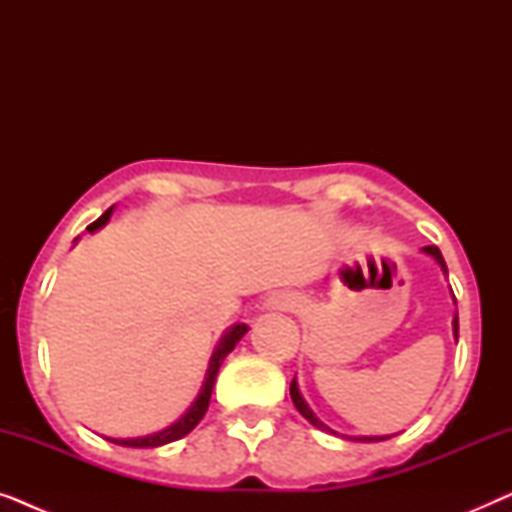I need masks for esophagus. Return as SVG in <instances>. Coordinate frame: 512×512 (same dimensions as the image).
Masks as SVG:
<instances>
[{
  "mask_svg": "<svg viewBox=\"0 0 512 512\" xmlns=\"http://www.w3.org/2000/svg\"><path fill=\"white\" fill-rule=\"evenodd\" d=\"M265 305H268V310L291 312L300 305V300H298V296H293V293H289V291H279V293H272Z\"/></svg>",
  "mask_w": 512,
  "mask_h": 512,
  "instance_id": "34e87169",
  "label": "esophagus"
}]
</instances>
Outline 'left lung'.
<instances>
[{"instance_id":"8db88e82","label":"left lung","mask_w":512,"mask_h":512,"mask_svg":"<svg viewBox=\"0 0 512 512\" xmlns=\"http://www.w3.org/2000/svg\"><path fill=\"white\" fill-rule=\"evenodd\" d=\"M424 251H426V254H429V256L436 258L438 265H440V268H443V272L447 275V265H445V258H443V254H440V249H438V247H424ZM452 326H454V338H459V317H454ZM291 401H293V405H296V408H298L300 415H303V417L307 419V422H310L312 426H317V429H321V431L335 433V431L328 429V426H326L324 422H319L317 415H314V412L310 410V405L305 403V398L300 396L298 384H296V377H293V382H291ZM356 440H370V443H373V440H384V438H356Z\"/></svg>"}]
</instances>
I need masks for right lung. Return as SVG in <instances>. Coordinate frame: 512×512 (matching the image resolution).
<instances>
[{
	"label": "right lung",
	"mask_w": 512,
	"mask_h": 512,
	"mask_svg": "<svg viewBox=\"0 0 512 512\" xmlns=\"http://www.w3.org/2000/svg\"><path fill=\"white\" fill-rule=\"evenodd\" d=\"M109 216H111V209H107V212H104L100 219L90 223V226H88L90 233H95L97 228H102L104 223L109 221ZM244 333H247V326L240 324V326H233L226 335H223L221 342H219V347H216V352L212 356V361H209V370H207L205 384H202V389H200V396L195 398V403L191 405V410H188L186 415L181 417L177 424L167 426L165 431L153 433V436H146V438H130V440H114V438H109L111 443L125 445V447H160V445L172 443V440L184 438L186 433H191L195 426L200 424V419L205 417V412L209 408V398H212V389H214L216 375H219V368H221L223 359H226V356L233 352L235 345H237V342H240V338H242Z\"/></svg>",
	"instance_id": "obj_1"
}]
</instances>
